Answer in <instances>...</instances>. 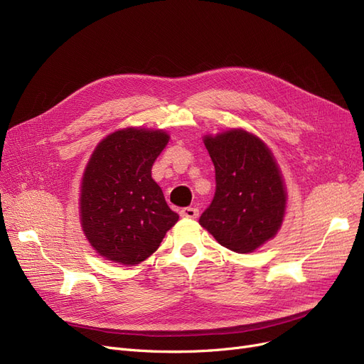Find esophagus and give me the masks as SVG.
I'll return each instance as SVG.
<instances>
[{
  "label": "esophagus",
  "instance_id": "1",
  "mask_svg": "<svg viewBox=\"0 0 364 364\" xmlns=\"http://www.w3.org/2000/svg\"><path fill=\"white\" fill-rule=\"evenodd\" d=\"M181 215L183 218H197L199 217V209L194 208V206H186L181 209Z\"/></svg>",
  "mask_w": 364,
  "mask_h": 364
}]
</instances>
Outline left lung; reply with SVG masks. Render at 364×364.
Wrapping results in <instances>:
<instances>
[{
  "instance_id": "obj_1",
  "label": "left lung",
  "mask_w": 364,
  "mask_h": 364,
  "mask_svg": "<svg viewBox=\"0 0 364 364\" xmlns=\"http://www.w3.org/2000/svg\"><path fill=\"white\" fill-rule=\"evenodd\" d=\"M205 146L215 167V194L199 223L229 250L253 252L282 223L287 196L278 165L245 130L206 136Z\"/></svg>"
}]
</instances>
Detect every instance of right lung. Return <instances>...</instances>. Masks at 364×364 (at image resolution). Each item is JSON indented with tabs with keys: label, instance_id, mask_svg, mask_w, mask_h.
<instances>
[{
	"label": "right lung",
	"instance_id": "obj_1",
	"mask_svg": "<svg viewBox=\"0 0 364 364\" xmlns=\"http://www.w3.org/2000/svg\"><path fill=\"white\" fill-rule=\"evenodd\" d=\"M162 130L124 129L105 138L82 181V228L91 246L114 262L134 266L155 252L179 215L151 179L167 146Z\"/></svg>",
	"mask_w": 364,
	"mask_h": 364
}]
</instances>
